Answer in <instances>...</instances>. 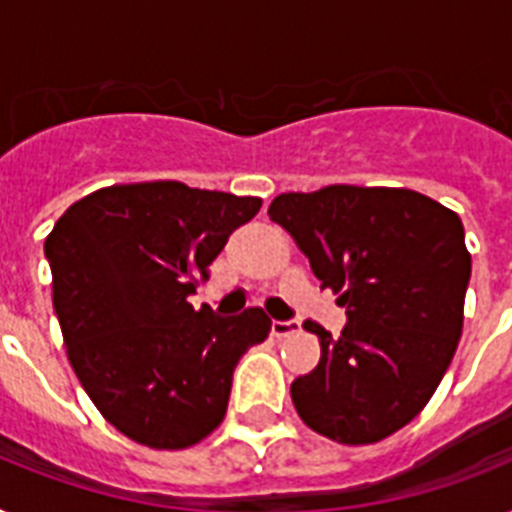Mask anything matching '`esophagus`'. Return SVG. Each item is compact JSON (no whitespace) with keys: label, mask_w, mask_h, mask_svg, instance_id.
Listing matches in <instances>:
<instances>
[{"label":"esophagus","mask_w":512,"mask_h":512,"mask_svg":"<svg viewBox=\"0 0 512 512\" xmlns=\"http://www.w3.org/2000/svg\"><path fill=\"white\" fill-rule=\"evenodd\" d=\"M297 329H300V321H273L271 324V332L273 337H289V335H295Z\"/></svg>","instance_id":"esophagus-1"}]
</instances>
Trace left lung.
I'll return each instance as SVG.
<instances>
[{
	"label": "left lung",
	"mask_w": 512,
	"mask_h": 512,
	"mask_svg": "<svg viewBox=\"0 0 512 512\" xmlns=\"http://www.w3.org/2000/svg\"><path fill=\"white\" fill-rule=\"evenodd\" d=\"M348 313L316 321V369L292 382L300 420L337 444L388 438L425 409L462 335L470 252L457 212L409 188L327 185L268 207Z\"/></svg>",
	"instance_id": "8db88e82"
}]
</instances>
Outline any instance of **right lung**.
<instances>
[{"label":"right lung","mask_w":512,"mask_h":512,"mask_svg":"<svg viewBox=\"0 0 512 512\" xmlns=\"http://www.w3.org/2000/svg\"><path fill=\"white\" fill-rule=\"evenodd\" d=\"M263 199L177 180L108 185L44 239L68 361L98 412L151 449H188L223 422L233 369L271 332L260 308L233 319L188 297Z\"/></svg>","instance_id":"add662e5"}]
</instances>
